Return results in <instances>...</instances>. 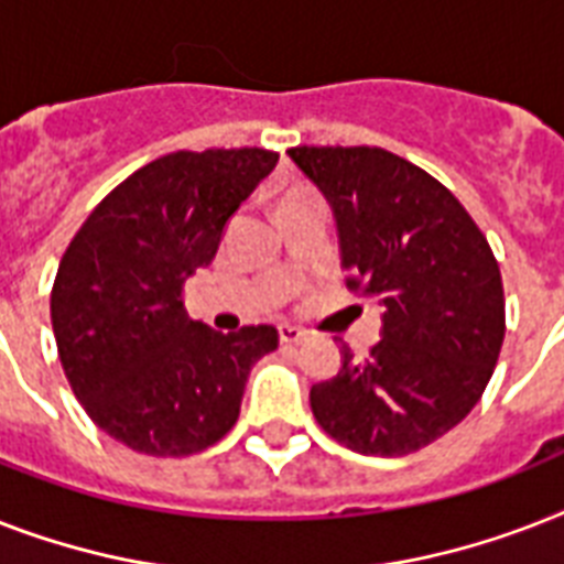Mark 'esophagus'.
Returning a JSON list of instances; mask_svg holds the SVG:
<instances>
[{
	"instance_id": "1",
	"label": "esophagus",
	"mask_w": 564,
	"mask_h": 564,
	"mask_svg": "<svg viewBox=\"0 0 564 564\" xmlns=\"http://www.w3.org/2000/svg\"><path fill=\"white\" fill-rule=\"evenodd\" d=\"M278 336H281L283 345H299L304 336H307V330H301V327L295 325H281L278 327Z\"/></svg>"
}]
</instances>
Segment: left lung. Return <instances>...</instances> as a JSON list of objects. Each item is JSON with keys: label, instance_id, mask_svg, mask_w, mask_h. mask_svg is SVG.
<instances>
[{"label": "left lung", "instance_id": "obj_1", "mask_svg": "<svg viewBox=\"0 0 564 564\" xmlns=\"http://www.w3.org/2000/svg\"><path fill=\"white\" fill-rule=\"evenodd\" d=\"M290 161L330 204L348 286L380 304L369 360L310 389L325 433L403 456L474 410L503 345V283L489 242L433 175L371 145H299Z\"/></svg>", "mask_w": 564, "mask_h": 564}]
</instances>
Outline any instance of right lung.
Instances as JSON below:
<instances>
[{
	"instance_id": "obj_1",
	"label": "right lung",
	"mask_w": 564,
	"mask_h": 564,
	"mask_svg": "<svg viewBox=\"0 0 564 564\" xmlns=\"http://www.w3.org/2000/svg\"><path fill=\"white\" fill-rule=\"evenodd\" d=\"M274 163L265 149L158 158L101 198L61 257L52 330L66 380L87 415L137 454L216 445L237 424L251 366L278 348L272 325L219 334L181 301Z\"/></svg>"
}]
</instances>
